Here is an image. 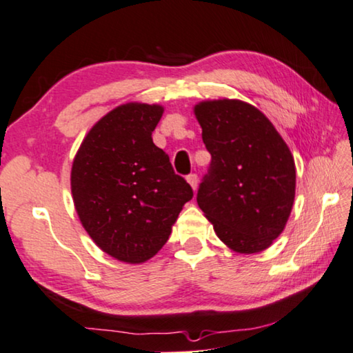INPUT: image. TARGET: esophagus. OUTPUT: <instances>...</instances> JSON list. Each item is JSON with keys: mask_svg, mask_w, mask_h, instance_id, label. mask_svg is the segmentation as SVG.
Segmentation results:
<instances>
[{"mask_svg": "<svg viewBox=\"0 0 353 353\" xmlns=\"http://www.w3.org/2000/svg\"><path fill=\"white\" fill-rule=\"evenodd\" d=\"M187 182L190 183V185H192L193 190L198 188V176H196V174H190V176H187Z\"/></svg>", "mask_w": 353, "mask_h": 353, "instance_id": "obj_1", "label": "esophagus"}]
</instances>
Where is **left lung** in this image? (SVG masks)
I'll use <instances>...</instances> for the list:
<instances>
[{"instance_id":"left-lung-1","label":"left lung","mask_w":353,"mask_h":353,"mask_svg":"<svg viewBox=\"0 0 353 353\" xmlns=\"http://www.w3.org/2000/svg\"><path fill=\"white\" fill-rule=\"evenodd\" d=\"M212 155L198 205L218 239L240 254L261 253L284 231L295 199V161L268 117L243 100L194 105Z\"/></svg>"}]
</instances>
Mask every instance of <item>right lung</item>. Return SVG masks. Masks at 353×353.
<instances>
[{"label": "right lung", "instance_id": "right-lung-1", "mask_svg": "<svg viewBox=\"0 0 353 353\" xmlns=\"http://www.w3.org/2000/svg\"><path fill=\"white\" fill-rule=\"evenodd\" d=\"M163 111L157 103L116 106L86 133L72 163V198L83 228L103 253L125 264L159 253L193 198L152 141Z\"/></svg>", "mask_w": 353, "mask_h": 353}]
</instances>
